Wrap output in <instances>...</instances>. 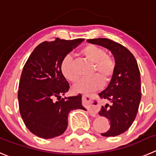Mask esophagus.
Returning a JSON list of instances; mask_svg holds the SVG:
<instances>
[{
  "label": "esophagus",
  "mask_w": 156,
  "mask_h": 156,
  "mask_svg": "<svg viewBox=\"0 0 156 156\" xmlns=\"http://www.w3.org/2000/svg\"><path fill=\"white\" fill-rule=\"evenodd\" d=\"M82 98H83V99H85V98H86V95H85V94H82ZM89 113H90V115H91L95 116L96 115H97V113H98V111H97L96 109L92 108V109H90Z\"/></svg>",
  "instance_id": "esophagus-1"
}]
</instances>
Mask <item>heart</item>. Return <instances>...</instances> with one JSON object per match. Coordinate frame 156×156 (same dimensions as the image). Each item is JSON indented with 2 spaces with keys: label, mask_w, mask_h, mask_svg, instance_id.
I'll use <instances>...</instances> for the list:
<instances>
[{
  "label": "heart",
  "mask_w": 156,
  "mask_h": 156,
  "mask_svg": "<svg viewBox=\"0 0 156 156\" xmlns=\"http://www.w3.org/2000/svg\"><path fill=\"white\" fill-rule=\"evenodd\" d=\"M87 59L92 62L94 67L91 70V75H96L90 78L78 79L73 86V90L76 92L88 93L97 89L101 85V80L108 81L113 76L115 71L116 62L112 55L106 54L102 48L95 44H87L81 50ZM61 70L66 79L75 81L77 75L74 68L73 58L68 55L63 58L61 65Z\"/></svg>",
  "instance_id": "b5f03b06"
}]
</instances>
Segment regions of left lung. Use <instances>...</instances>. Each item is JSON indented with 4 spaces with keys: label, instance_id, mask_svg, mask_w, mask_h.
<instances>
[{
    "label": "left lung",
    "instance_id": "left-lung-1",
    "mask_svg": "<svg viewBox=\"0 0 156 156\" xmlns=\"http://www.w3.org/2000/svg\"><path fill=\"white\" fill-rule=\"evenodd\" d=\"M91 44L101 45L111 51L116 68L111 82L99 94L101 98L111 101L101 107L99 115L107 118L110 129L101 135L109 137L124 133L135 120L141 101L140 71L132 52L118 42L108 38L88 39Z\"/></svg>",
    "mask_w": 156,
    "mask_h": 156
}]
</instances>
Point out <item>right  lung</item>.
<instances>
[{
    "instance_id": "right-lung-1",
    "label": "right lung",
    "mask_w": 156,
    "mask_h": 156,
    "mask_svg": "<svg viewBox=\"0 0 156 156\" xmlns=\"http://www.w3.org/2000/svg\"><path fill=\"white\" fill-rule=\"evenodd\" d=\"M83 40L42 42L24 65L17 93L19 110L26 127L38 137L52 139L62 135L68 127V113L85 110L81 94L61 98L70 88L61 70L62 62Z\"/></svg>"
}]
</instances>
